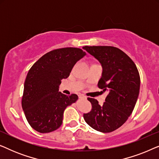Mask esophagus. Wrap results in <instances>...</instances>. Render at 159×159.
<instances>
[{
    "label": "esophagus",
    "instance_id": "obj_1",
    "mask_svg": "<svg viewBox=\"0 0 159 159\" xmlns=\"http://www.w3.org/2000/svg\"><path fill=\"white\" fill-rule=\"evenodd\" d=\"M79 98H83V99H86L87 98L84 96V95H79Z\"/></svg>",
    "mask_w": 159,
    "mask_h": 159
}]
</instances>
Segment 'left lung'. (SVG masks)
I'll return each instance as SVG.
<instances>
[{
	"label": "left lung",
	"mask_w": 159,
	"mask_h": 159,
	"mask_svg": "<svg viewBox=\"0 0 159 159\" xmlns=\"http://www.w3.org/2000/svg\"><path fill=\"white\" fill-rule=\"evenodd\" d=\"M82 48L101 63L103 72L98 86L108 94L99 105L88 98L92 110L84 114V121L93 129L111 132L120 127L133 111L140 92V78L136 65L120 49L113 46H84Z\"/></svg>",
	"instance_id": "left-lung-1"
}]
</instances>
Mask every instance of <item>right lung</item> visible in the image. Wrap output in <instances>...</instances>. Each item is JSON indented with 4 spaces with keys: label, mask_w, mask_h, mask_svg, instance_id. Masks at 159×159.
Listing matches in <instances>:
<instances>
[{
    "label": "right lung",
    "mask_w": 159,
    "mask_h": 159,
    "mask_svg": "<svg viewBox=\"0 0 159 159\" xmlns=\"http://www.w3.org/2000/svg\"><path fill=\"white\" fill-rule=\"evenodd\" d=\"M85 55L77 48L56 49L43 55L30 68L25 82L21 106L34 130L48 133L61 127L65 108L76 102L78 96L58 92L59 84Z\"/></svg>",
    "instance_id": "obj_1"
}]
</instances>
